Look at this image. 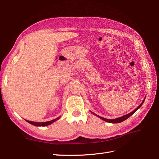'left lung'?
<instances>
[{"instance_id": "obj_1", "label": "left lung", "mask_w": 159, "mask_h": 159, "mask_svg": "<svg viewBox=\"0 0 159 159\" xmlns=\"http://www.w3.org/2000/svg\"><path fill=\"white\" fill-rule=\"evenodd\" d=\"M145 98L143 99V102L139 105V106L134 109V111H133L132 112H131V113H128V114H127V115H124V116H122V117H119V118H117V119H105V118H103V117H100V116H99V115H96V114H95L94 113H92L93 115H96V116H98V117H99L100 119H102V120H103V121H106V122H108V123H121V122H123V121H124L125 120H126L127 119H128L129 117H131V115L134 113H135L136 111H137V109H139V108H140L141 106H142V105H143V103H144V102H145Z\"/></svg>"}]
</instances>
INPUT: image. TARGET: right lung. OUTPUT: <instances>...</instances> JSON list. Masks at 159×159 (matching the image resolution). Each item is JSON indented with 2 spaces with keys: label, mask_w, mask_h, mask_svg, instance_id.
I'll use <instances>...</instances> for the list:
<instances>
[{
  "label": "right lung",
  "mask_w": 159,
  "mask_h": 159,
  "mask_svg": "<svg viewBox=\"0 0 159 159\" xmlns=\"http://www.w3.org/2000/svg\"><path fill=\"white\" fill-rule=\"evenodd\" d=\"M59 119H60V117H57V118H56V119H54V120H52V121H47V122H42V123L33 122V121H28V120H26V121L28 123H30V124L33 125H34V126H39V127L42 126V127H43V126H47V125H49L52 124V123L55 122L56 121H57V120H58Z\"/></svg>",
  "instance_id": "obj_1"
}]
</instances>
